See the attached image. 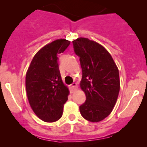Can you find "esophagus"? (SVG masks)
Listing matches in <instances>:
<instances>
[{
	"label": "esophagus",
	"mask_w": 147,
	"mask_h": 147,
	"mask_svg": "<svg viewBox=\"0 0 147 147\" xmlns=\"http://www.w3.org/2000/svg\"><path fill=\"white\" fill-rule=\"evenodd\" d=\"M77 83H72V84H71V86H70V92H71V93H72V92H75V91L77 90Z\"/></svg>",
	"instance_id": "obj_1"
}]
</instances>
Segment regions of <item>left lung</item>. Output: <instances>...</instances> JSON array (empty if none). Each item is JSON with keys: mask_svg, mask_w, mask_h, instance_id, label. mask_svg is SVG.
I'll return each mask as SVG.
<instances>
[{"mask_svg": "<svg viewBox=\"0 0 147 147\" xmlns=\"http://www.w3.org/2000/svg\"><path fill=\"white\" fill-rule=\"evenodd\" d=\"M82 69L80 87L86 100L79 106L84 119L98 122L112 112L120 88L119 70L112 57L102 45L86 38L72 41Z\"/></svg>", "mask_w": 147, "mask_h": 147, "instance_id": "obj_1", "label": "left lung"}]
</instances>
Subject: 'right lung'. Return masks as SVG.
Wrapping results in <instances>:
<instances>
[{"instance_id":"1","label":"right lung","mask_w":147,"mask_h":147,"mask_svg":"<svg viewBox=\"0 0 147 147\" xmlns=\"http://www.w3.org/2000/svg\"><path fill=\"white\" fill-rule=\"evenodd\" d=\"M70 41L57 39L43 47L32 60L25 77L30 105L41 120L54 122L63 114L69 90L62 82L57 55L65 51Z\"/></svg>"}]
</instances>
